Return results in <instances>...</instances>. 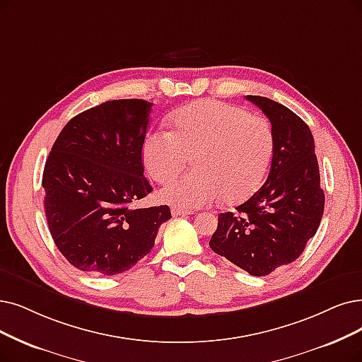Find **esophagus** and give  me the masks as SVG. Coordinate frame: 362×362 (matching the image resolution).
I'll return each mask as SVG.
<instances>
[{
    "label": "esophagus",
    "instance_id": "34e87169",
    "mask_svg": "<svg viewBox=\"0 0 362 362\" xmlns=\"http://www.w3.org/2000/svg\"><path fill=\"white\" fill-rule=\"evenodd\" d=\"M192 211H187V209H180V208H172V215L173 216H187L190 215Z\"/></svg>",
    "mask_w": 362,
    "mask_h": 362
}]
</instances>
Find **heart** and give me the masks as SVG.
I'll use <instances>...</instances> for the list:
<instances>
[{
  "mask_svg": "<svg viewBox=\"0 0 362 362\" xmlns=\"http://www.w3.org/2000/svg\"><path fill=\"white\" fill-rule=\"evenodd\" d=\"M173 132L153 131L142 142V163L156 182L175 177L193 157L189 177L169 181L158 193L173 208L196 209L221 200L235 205L262 185L270 166L272 124L243 108L204 99L181 108Z\"/></svg>",
  "mask_w": 362,
  "mask_h": 362,
  "instance_id": "heart-1",
  "label": "heart"
}]
</instances>
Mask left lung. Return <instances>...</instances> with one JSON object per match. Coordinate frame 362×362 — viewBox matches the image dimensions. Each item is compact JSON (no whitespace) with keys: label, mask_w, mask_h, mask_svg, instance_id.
Masks as SVG:
<instances>
[{"label":"left lung","mask_w":362,"mask_h":362,"mask_svg":"<svg viewBox=\"0 0 362 362\" xmlns=\"http://www.w3.org/2000/svg\"><path fill=\"white\" fill-rule=\"evenodd\" d=\"M247 99L267 115L273 129L270 172L235 214L218 215L209 247L252 276H266L305 251L320 227L325 196L309 126L276 100Z\"/></svg>","instance_id":"8db88e82"}]
</instances>
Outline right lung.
Wrapping results in <instances>:
<instances>
[{
	"instance_id": "1",
	"label": "right lung",
	"mask_w": 362,
	"mask_h": 362,
	"mask_svg": "<svg viewBox=\"0 0 362 362\" xmlns=\"http://www.w3.org/2000/svg\"><path fill=\"white\" fill-rule=\"evenodd\" d=\"M151 105L107 100L71 119L53 144L42 172L46 218L57 250L78 270H129L172 218L168 205L132 206L153 192L141 156Z\"/></svg>"
}]
</instances>
